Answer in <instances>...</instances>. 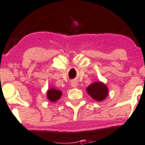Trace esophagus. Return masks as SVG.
Returning a JSON list of instances; mask_svg holds the SVG:
<instances>
[{
  "mask_svg": "<svg viewBox=\"0 0 145 145\" xmlns=\"http://www.w3.org/2000/svg\"><path fill=\"white\" fill-rule=\"evenodd\" d=\"M71 85L72 87H76V86H77V82L76 80H73L71 83Z\"/></svg>",
  "mask_w": 145,
  "mask_h": 145,
  "instance_id": "esophagus-1",
  "label": "esophagus"
}]
</instances>
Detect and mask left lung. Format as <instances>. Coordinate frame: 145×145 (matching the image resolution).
Segmentation results:
<instances>
[{
    "label": "left lung",
    "instance_id": "obj_1",
    "mask_svg": "<svg viewBox=\"0 0 145 145\" xmlns=\"http://www.w3.org/2000/svg\"><path fill=\"white\" fill-rule=\"evenodd\" d=\"M86 91L93 99L101 101L105 99L108 95V87L101 82L93 83L87 87Z\"/></svg>",
    "mask_w": 145,
    "mask_h": 145
}]
</instances>
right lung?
I'll return each instance as SVG.
<instances>
[{
  "mask_svg": "<svg viewBox=\"0 0 145 145\" xmlns=\"http://www.w3.org/2000/svg\"><path fill=\"white\" fill-rule=\"evenodd\" d=\"M61 95V92L59 90H57L56 89H50L47 92V98L50 101H56L58 99H60Z\"/></svg>",
  "mask_w": 145,
  "mask_h": 145,
  "instance_id": "add662e5",
  "label": "right lung"
}]
</instances>
